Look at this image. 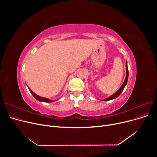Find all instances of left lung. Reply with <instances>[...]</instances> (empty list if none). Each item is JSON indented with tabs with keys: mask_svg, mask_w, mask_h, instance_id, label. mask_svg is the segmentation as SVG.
<instances>
[{
	"mask_svg": "<svg viewBox=\"0 0 157 157\" xmlns=\"http://www.w3.org/2000/svg\"><path fill=\"white\" fill-rule=\"evenodd\" d=\"M128 66H127V62H126V78H125V81L124 83H123V84L121 85V86L120 87V88L118 90V91L114 94L113 95L109 97L108 98H105V99H104L103 101H110V100H112V99H114V98L118 97L122 92V91L123 90V89H124L125 85H127V81H128Z\"/></svg>",
	"mask_w": 157,
	"mask_h": 157,
	"instance_id": "1",
	"label": "left lung"
}]
</instances>
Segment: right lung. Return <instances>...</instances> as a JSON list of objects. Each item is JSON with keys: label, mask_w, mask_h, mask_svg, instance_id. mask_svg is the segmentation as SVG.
I'll list each match as a JSON object with an SVG mask.
<instances>
[{"label": "right lung", "mask_w": 157, "mask_h": 157, "mask_svg": "<svg viewBox=\"0 0 157 157\" xmlns=\"http://www.w3.org/2000/svg\"><path fill=\"white\" fill-rule=\"evenodd\" d=\"M28 88H29V87H28ZM29 91L30 92V93L32 94V95H33V97H34L36 98V99H37V100L39 101L44 102H53V101L49 100V99H48V98H44V97H40V96L37 95L36 94H34V92H33L29 88Z\"/></svg>", "instance_id": "add662e5"}]
</instances>
